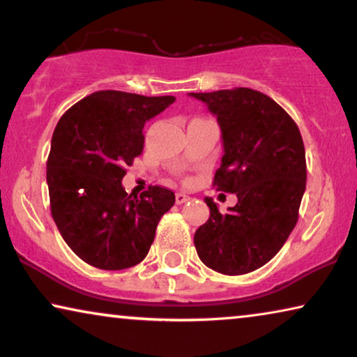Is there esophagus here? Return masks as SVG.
<instances>
[{"label":"esophagus","instance_id":"1","mask_svg":"<svg viewBox=\"0 0 357 357\" xmlns=\"http://www.w3.org/2000/svg\"><path fill=\"white\" fill-rule=\"evenodd\" d=\"M188 199H190V197H188V195H185V193L175 195V202H177V204H183L185 202H188Z\"/></svg>","mask_w":357,"mask_h":357}]
</instances>
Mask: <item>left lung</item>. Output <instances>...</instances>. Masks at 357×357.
<instances>
[{
  "label": "left lung",
  "instance_id": "8db88e82",
  "mask_svg": "<svg viewBox=\"0 0 357 357\" xmlns=\"http://www.w3.org/2000/svg\"><path fill=\"white\" fill-rule=\"evenodd\" d=\"M216 115L224 155L213 187L236 193L221 214L206 197L209 219L195 232L204 265L222 275L255 271L281 250L299 219L307 165L301 131L271 97L248 87L192 92Z\"/></svg>",
  "mask_w": 357,
  "mask_h": 357
}]
</instances>
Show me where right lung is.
<instances>
[{
    "label": "right lung",
    "mask_w": 357,
    "mask_h": 357,
    "mask_svg": "<svg viewBox=\"0 0 357 357\" xmlns=\"http://www.w3.org/2000/svg\"><path fill=\"white\" fill-rule=\"evenodd\" d=\"M175 97L97 91L68 109L52 136L47 160L50 211L68 247L100 270H125L148 255L172 190L149 187L131 197L121 187L126 165L143 153L144 123Z\"/></svg>",
    "instance_id": "right-lung-1"
}]
</instances>
